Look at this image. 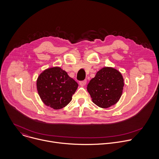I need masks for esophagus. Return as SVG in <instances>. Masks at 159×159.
I'll list each match as a JSON object with an SVG mask.
<instances>
[{"label":"esophagus","instance_id":"obj_1","mask_svg":"<svg viewBox=\"0 0 159 159\" xmlns=\"http://www.w3.org/2000/svg\"><path fill=\"white\" fill-rule=\"evenodd\" d=\"M87 84V80H82L79 82V84L80 86H84L85 85V84Z\"/></svg>","mask_w":159,"mask_h":159}]
</instances>
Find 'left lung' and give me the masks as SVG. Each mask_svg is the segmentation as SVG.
I'll return each mask as SVG.
<instances>
[{"label":"left lung","instance_id":"8db88e82","mask_svg":"<svg viewBox=\"0 0 159 159\" xmlns=\"http://www.w3.org/2000/svg\"><path fill=\"white\" fill-rule=\"evenodd\" d=\"M124 86L121 74L111 67H104L87 85L93 102L102 108L115 104L120 99Z\"/></svg>","mask_w":159,"mask_h":159}]
</instances>
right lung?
Returning <instances> with one entry per match:
<instances>
[{"mask_svg": "<svg viewBox=\"0 0 159 159\" xmlns=\"http://www.w3.org/2000/svg\"><path fill=\"white\" fill-rule=\"evenodd\" d=\"M40 98L45 105L60 109L69 104L78 87V84L60 67L44 70L36 82Z\"/></svg>", "mask_w": 159, "mask_h": 159, "instance_id": "right-lung-1", "label": "right lung"}]
</instances>
